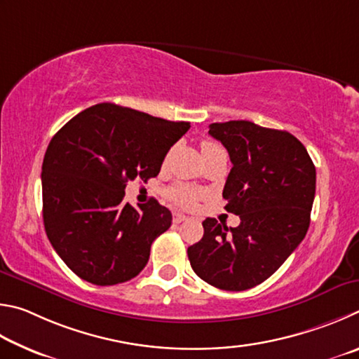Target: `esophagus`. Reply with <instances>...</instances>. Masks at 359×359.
<instances>
[{
    "instance_id": "34e87169",
    "label": "esophagus",
    "mask_w": 359,
    "mask_h": 359,
    "mask_svg": "<svg viewBox=\"0 0 359 359\" xmlns=\"http://www.w3.org/2000/svg\"><path fill=\"white\" fill-rule=\"evenodd\" d=\"M187 216H184V215H181V212H175L173 215V222L175 224H181V222H184V221H187Z\"/></svg>"
}]
</instances>
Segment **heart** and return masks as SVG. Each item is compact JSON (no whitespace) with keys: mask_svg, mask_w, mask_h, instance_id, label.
I'll return each mask as SVG.
<instances>
[{"mask_svg":"<svg viewBox=\"0 0 359 359\" xmlns=\"http://www.w3.org/2000/svg\"><path fill=\"white\" fill-rule=\"evenodd\" d=\"M216 147L215 143L211 142H203L202 143V151L203 149H208ZM167 197L172 200L173 203L183 206V208H191L197 203V200L200 197V192L197 189H194L191 186H186V184H176L173 187H170L167 191Z\"/></svg>","mask_w":359,"mask_h":359,"instance_id":"b5f03b06","label":"heart"}]
</instances>
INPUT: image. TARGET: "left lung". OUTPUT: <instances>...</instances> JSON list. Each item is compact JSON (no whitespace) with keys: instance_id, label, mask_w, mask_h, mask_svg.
Wrapping results in <instances>:
<instances>
[{"instance_id":"1","label":"left lung","mask_w":359,"mask_h":359,"mask_svg":"<svg viewBox=\"0 0 359 359\" xmlns=\"http://www.w3.org/2000/svg\"><path fill=\"white\" fill-rule=\"evenodd\" d=\"M233 163L222 196L238 227L205 219L203 238L187 249L200 279L229 292L262 284L304 240L316 197V165L290 132L250 121L210 124Z\"/></svg>"}]
</instances>
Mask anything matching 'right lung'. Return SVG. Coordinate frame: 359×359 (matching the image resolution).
Segmentation results:
<instances>
[{"instance_id":"obj_1","label":"right lung","mask_w":359,"mask_h":359,"mask_svg":"<svg viewBox=\"0 0 359 359\" xmlns=\"http://www.w3.org/2000/svg\"><path fill=\"white\" fill-rule=\"evenodd\" d=\"M191 128L116 104L80 111L56 132L42 162L43 227L56 254L94 285L130 280L172 212L124 202L128 181L159 175L168 149Z\"/></svg>"}]
</instances>
